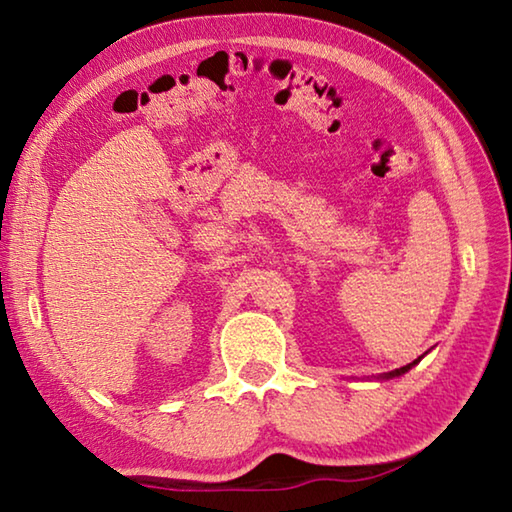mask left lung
<instances>
[{
    "label": "left lung",
    "instance_id": "8db88e82",
    "mask_svg": "<svg viewBox=\"0 0 512 512\" xmlns=\"http://www.w3.org/2000/svg\"><path fill=\"white\" fill-rule=\"evenodd\" d=\"M421 358L423 356H418L414 362H410V365H405V367H401V369H394V371H389V374H383V378H396V376H401V374H405V371H410L416 362H421Z\"/></svg>",
    "mask_w": 512,
    "mask_h": 512
}]
</instances>
